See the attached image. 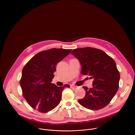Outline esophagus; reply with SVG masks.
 <instances>
[{"mask_svg":"<svg viewBox=\"0 0 135 135\" xmlns=\"http://www.w3.org/2000/svg\"><path fill=\"white\" fill-rule=\"evenodd\" d=\"M76 88V86H74V85H70V88H71L73 89H75Z\"/></svg>","mask_w":135,"mask_h":135,"instance_id":"esophagus-1","label":"esophagus"}]
</instances>
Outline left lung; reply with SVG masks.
<instances>
[{
	"mask_svg": "<svg viewBox=\"0 0 135 135\" xmlns=\"http://www.w3.org/2000/svg\"><path fill=\"white\" fill-rule=\"evenodd\" d=\"M71 54L79 60L81 74L93 80L92 88L83 86L86 94L83 98L78 100L79 103L91 110L105 107L119 89L120 76L116 63L105 52L95 48L76 49Z\"/></svg>",
	"mask_w": 135,
	"mask_h": 135,
	"instance_id": "1",
	"label": "left lung"
}]
</instances>
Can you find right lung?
<instances>
[{
	"label": "right lung",
	"instance_id": "1",
	"mask_svg": "<svg viewBox=\"0 0 135 135\" xmlns=\"http://www.w3.org/2000/svg\"><path fill=\"white\" fill-rule=\"evenodd\" d=\"M71 50L52 49L36 54L23 67L20 82L23 95L29 105L40 112L47 113L60 102L64 88L51 83L57 64Z\"/></svg>",
	"mask_w": 135,
	"mask_h": 135
}]
</instances>
